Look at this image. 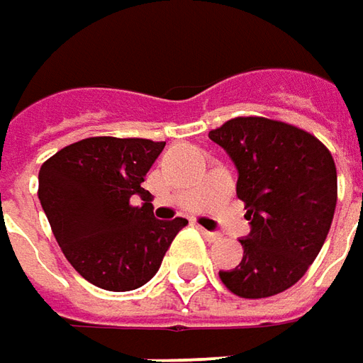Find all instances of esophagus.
Segmentation results:
<instances>
[{
	"label": "esophagus",
	"mask_w": 363,
	"mask_h": 363,
	"mask_svg": "<svg viewBox=\"0 0 363 363\" xmlns=\"http://www.w3.org/2000/svg\"><path fill=\"white\" fill-rule=\"evenodd\" d=\"M199 232H201V235H203L208 242H220L221 240L220 232H210V230H206V228H199Z\"/></svg>",
	"instance_id": "34e87169"
}]
</instances>
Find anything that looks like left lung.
<instances>
[{
	"label": "left lung",
	"instance_id": "1",
	"mask_svg": "<svg viewBox=\"0 0 363 363\" xmlns=\"http://www.w3.org/2000/svg\"><path fill=\"white\" fill-rule=\"evenodd\" d=\"M238 169L250 233L244 257L220 269L242 298H269L291 288L318 257L334 220L337 174L332 153L312 133L284 121L235 118L210 131Z\"/></svg>",
	"mask_w": 363,
	"mask_h": 363
}]
</instances>
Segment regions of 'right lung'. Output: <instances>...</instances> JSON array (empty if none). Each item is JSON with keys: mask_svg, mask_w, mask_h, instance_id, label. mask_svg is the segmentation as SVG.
Listing matches in <instances>:
<instances>
[{"mask_svg": "<svg viewBox=\"0 0 363 363\" xmlns=\"http://www.w3.org/2000/svg\"><path fill=\"white\" fill-rule=\"evenodd\" d=\"M164 147L140 138H87L41 165L38 196L51 232L75 272L97 288H142L187 223L155 220L142 187ZM133 195L143 198L140 208L129 203Z\"/></svg>", "mask_w": 363, "mask_h": 363, "instance_id": "right-lung-1", "label": "right lung"}]
</instances>
